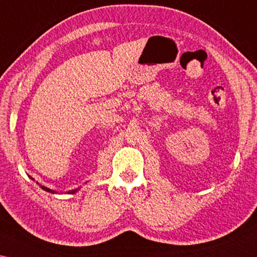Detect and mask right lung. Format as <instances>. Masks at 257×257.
I'll list each match as a JSON object with an SVG mask.
<instances>
[{
	"label": "right lung",
	"instance_id": "right-lung-1",
	"mask_svg": "<svg viewBox=\"0 0 257 257\" xmlns=\"http://www.w3.org/2000/svg\"><path fill=\"white\" fill-rule=\"evenodd\" d=\"M28 177H30L31 180H33V181H34V178H33V177H31V176H28ZM36 184H39V183H36ZM39 185L41 186V189L44 190V191H47V192H49V193H52V194H55V193H58V192H57L56 190H51V189H49V187L44 186V185H41V184H39ZM79 190H80V187H77V189H75V190H71V191H68L67 193H72V194H73V193H76L77 191H79Z\"/></svg>",
	"mask_w": 257,
	"mask_h": 257
}]
</instances>
